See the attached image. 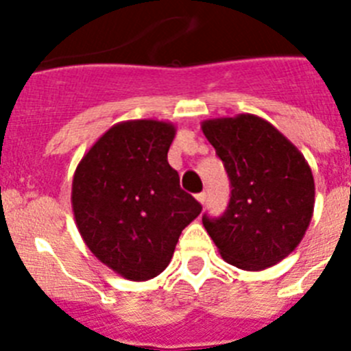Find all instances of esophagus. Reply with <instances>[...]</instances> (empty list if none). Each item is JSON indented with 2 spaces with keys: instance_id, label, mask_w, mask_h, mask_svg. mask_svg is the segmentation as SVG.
I'll return each instance as SVG.
<instances>
[{
  "instance_id": "esophagus-1",
  "label": "esophagus",
  "mask_w": 351,
  "mask_h": 351,
  "mask_svg": "<svg viewBox=\"0 0 351 351\" xmlns=\"http://www.w3.org/2000/svg\"><path fill=\"white\" fill-rule=\"evenodd\" d=\"M206 198H207V195L204 193V191H202V193H198V195H197V200H198V202H200V204H206Z\"/></svg>"
}]
</instances>
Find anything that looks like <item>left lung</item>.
<instances>
[{"instance_id":"left-lung-1","label":"left lung","mask_w":351,"mask_h":351,"mask_svg":"<svg viewBox=\"0 0 351 351\" xmlns=\"http://www.w3.org/2000/svg\"><path fill=\"white\" fill-rule=\"evenodd\" d=\"M202 132L232 184L221 218H202L219 255L243 271L280 263L299 246L311 223V167L280 130L255 114L207 119Z\"/></svg>"}]
</instances>
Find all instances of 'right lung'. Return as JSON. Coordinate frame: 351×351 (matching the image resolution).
Here are the masks:
<instances>
[{
    "label": "right lung",
    "mask_w": 351,
    "mask_h": 351,
    "mask_svg": "<svg viewBox=\"0 0 351 351\" xmlns=\"http://www.w3.org/2000/svg\"><path fill=\"white\" fill-rule=\"evenodd\" d=\"M173 137L169 121H121L73 173L71 209L80 237L125 280L147 281L165 271L181 232L202 210L167 161Z\"/></svg>",
    "instance_id": "1"
}]
</instances>
